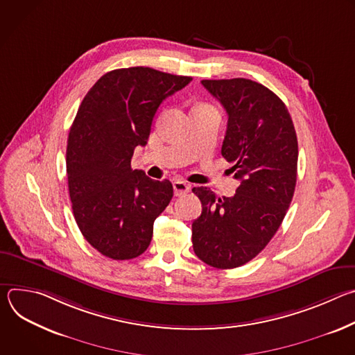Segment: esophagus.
I'll list each match as a JSON object with an SVG mask.
<instances>
[{"mask_svg": "<svg viewBox=\"0 0 355 355\" xmlns=\"http://www.w3.org/2000/svg\"><path fill=\"white\" fill-rule=\"evenodd\" d=\"M173 188H174L175 196H184V195L188 193L189 189H191L189 184H187V182L182 181V180H175L174 184H173Z\"/></svg>", "mask_w": 355, "mask_h": 355, "instance_id": "esophagus-1", "label": "esophagus"}]
</instances>
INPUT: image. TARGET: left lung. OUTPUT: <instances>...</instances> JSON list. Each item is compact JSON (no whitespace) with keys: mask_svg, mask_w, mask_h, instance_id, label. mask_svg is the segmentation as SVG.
Listing matches in <instances>:
<instances>
[{"mask_svg":"<svg viewBox=\"0 0 355 355\" xmlns=\"http://www.w3.org/2000/svg\"><path fill=\"white\" fill-rule=\"evenodd\" d=\"M200 83L227 112L222 156L240 185L230 198L192 188L202 204L192 245L199 260L229 270L254 259L281 226L296 185L297 139L285 104L263 84L247 78Z\"/></svg>","mask_w":355,"mask_h":355,"instance_id":"8db88e82","label":"left lung"}]
</instances>
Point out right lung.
Wrapping results in <instances>:
<instances>
[{
  "label": "right lung",
  "mask_w": 355,
  "mask_h": 355,
  "mask_svg": "<svg viewBox=\"0 0 355 355\" xmlns=\"http://www.w3.org/2000/svg\"><path fill=\"white\" fill-rule=\"evenodd\" d=\"M192 78L150 67L112 70L84 96L71 125L66 164L74 219L85 240L112 260L146 251L156 218L173 198L168 180L130 167L163 101Z\"/></svg>",
  "instance_id": "add662e5"
}]
</instances>
